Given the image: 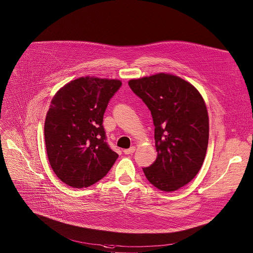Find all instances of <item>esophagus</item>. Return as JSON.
<instances>
[{"label": "esophagus", "mask_w": 253, "mask_h": 253, "mask_svg": "<svg viewBox=\"0 0 253 253\" xmlns=\"http://www.w3.org/2000/svg\"><path fill=\"white\" fill-rule=\"evenodd\" d=\"M135 149H136V147L135 146H131L130 148H128V149H124V154L125 155H132L134 151H135Z\"/></svg>", "instance_id": "obj_1"}]
</instances>
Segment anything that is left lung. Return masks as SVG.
I'll use <instances>...</instances> for the list:
<instances>
[{
  "instance_id": "8db88e82",
  "label": "left lung",
  "mask_w": 253,
  "mask_h": 253,
  "mask_svg": "<svg viewBox=\"0 0 253 253\" xmlns=\"http://www.w3.org/2000/svg\"><path fill=\"white\" fill-rule=\"evenodd\" d=\"M128 84L149 109L158 157L143 168L147 180L171 192L188 184L204 164L210 135L207 106L200 92L179 76L158 73Z\"/></svg>"
}]
</instances>
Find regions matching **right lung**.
Returning a JSON list of instances; mask_svg holds the SVG:
<instances>
[{"label":"right lung","mask_w":253,"mask_h":253,"mask_svg":"<svg viewBox=\"0 0 253 253\" xmlns=\"http://www.w3.org/2000/svg\"><path fill=\"white\" fill-rule=\"evenodd\" d=\"M118 79L79 77L61 87L44 121L47 159L57 177L74 188L104 178L118 159L106 142L103 118L120 88Z\"/></svg>","instance_id":"1"}]
</instances>
